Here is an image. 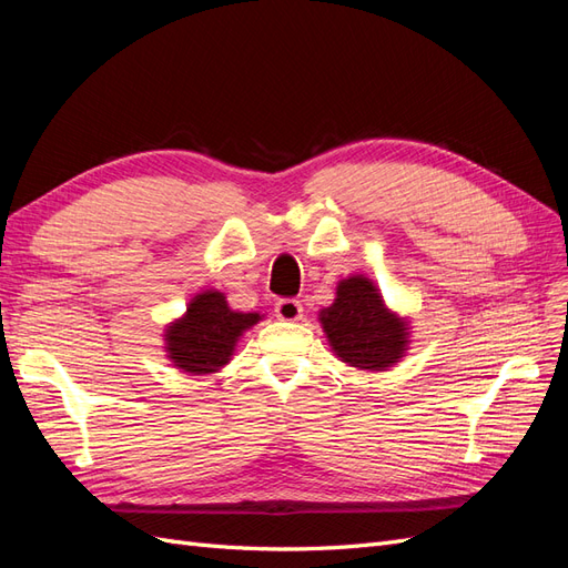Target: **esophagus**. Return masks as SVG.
Returning <instances> with one entry per match:
<instances>
[{"label": "esophagus", "instance_id": "1", "mask_svg": "<svg viewBox=\"0 0 568 568\" xmlns=\"http://www.w3.org/2000/svg\"><path fill=\"white\" fill-rule=\"evenodd\" d=\"M274 315L284 322H296L303 317V305L296 298H280L274 303Z\"/></svg>", "mask_w": 568, "mask_h": 568}]
</instances>
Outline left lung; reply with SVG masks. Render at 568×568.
<instances>
[{
  "mask_svg": "<svg viewBox=\"0 0 568 568\" xmlns=\"http://www.w3.org/2000/svg\"><path fill=\"white\" fill-rule=\"evenodd\" d=\"M332 351L351 367L384 372L407 351V324L384 305L379 288L363 274L338 282L336 298L320 313Z\"/></svg>",
  "mask_w": 568,
  "mask_h": 568,
  "instance_id": "obj_1",
  "label": "left lung"
}]
</instances>
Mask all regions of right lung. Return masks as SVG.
<instances>
[{"label": "right lung", "instance_id": "1", "mask_svg": "<svg viewBox=\"0 0 568 568\" xmlns=\"http://www.w3.org/2000/svg\"><path fill=\"white\" fill-rule=\"evenodd\" d=\"M257 322V313L232 311L220 291H203L189 303L186 315L168 326V357L189 374L217 372L230 363L239 336Z\"/></svg>", "mask_w": 568, "mask_h": 568}]
</instances>
